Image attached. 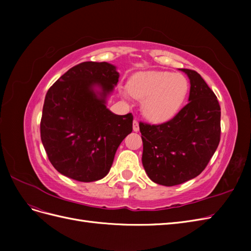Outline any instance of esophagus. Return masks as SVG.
I'll return each mask as SVG.
<instances>
[{
	"label": "esophagus",
	"instance_id": "1",
	"mask_svg": "<svg viewBox=\"0 0 251 251\" xmlns=\"http://www.w3.org/2000/svg\"><path fill=\"white\" fill-rule=\"evenodd\" d=\"M133 130L134 132H138L139 131V124L137 120H134L133 121Z\"/></svg>",
	"mask_w": 251,
	"mask_h": 251
}]
</instances>
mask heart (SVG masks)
<instances>
[{
    "label": "heart",
    "instance_id": "b5f03b06",
    "mask_svg": "<svg viewBox=\"0 0 251 251\" xmlns=\"http://www.w3.org/2000/svg\"><path fill=\"white\" fill-rule=\"evenodd\" d=\"M189 82L184 75L168 71H148L134 75L128 81V93L143 100V115L154 123H164L177 115L185 102ZM126 91H121L125 97Z\"/></svg>",
    "mask_w": 251,
    "mask_h": 251
}]
</instances>
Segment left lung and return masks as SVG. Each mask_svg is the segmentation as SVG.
<instances>
[{
    "label": "left lung",
    "mask_w": 251,
    "mask_h": 251,
    "mask_svg": "<svg viewBox=\"0 0 251 251\" xmlns=\"http://www.w3.org/2000/svg\"><path fill=\"white\" fill-rule=\"evenodd\" d=\"M180 70L191 82L188 103L168 123L139 125L144 171L151 181L164 186L200 175L215 154L221 134L217 96L198 72Z\"/></svg>",
    "instance_id": "8db88e82"
}]
</instances>
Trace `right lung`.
Returning a JSON list of instances; mask_svg holds the SVG:
<instances>
[{
	"instance_id": "right-lung-1",
	"label": "right lung",
	"mask_w": 251,
	"mask_h": 251,
	"mask_svg": "<svg viewBox=\"0 0 251 251\" xmlns=\"http://www.w3.org/2000/svg\"><path fill=\"white\" fill-rule=\"evenodd\" d=\"M118 78L114 65L85 62L48 90L41 138L51 164L64 176L80 182L102 179L119 144L132 133V114L116 115L107 108Z\"/></svg>"
}]
</instances>
